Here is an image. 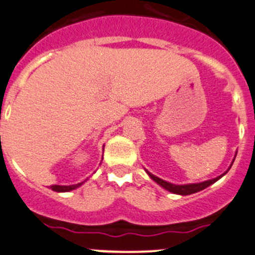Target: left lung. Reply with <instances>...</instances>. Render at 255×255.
I'll list each match as a JSON object with an SVG mask.
<instances>
[{"instance_id": "1", "label": "left lung", "mask_w": 255, "mask_h": 255, "mask_svg": "<svg viewBox=\"0 0 255 255\" xmlns=\"http://www.w3.org/2000/svg\"><path fill=\"white\" fill-rule=\"evenodd\" d=\"M231 167H232V165L229 166V168H231ZM229 168H228V170H229ZM228 170H227L226 172L223 173V175L218 176V177L213 178V180H208V181H205V182H200V183H190V185H173V183L166 182V181L161 180V178H158L157 176L152 175V173H150L148 171H146V172H147V175L150 176L151 180L155 181L156 183H158V185H160L162 188H165V190L170 191V192H172V193H176V195L186 196V195H192V193L200 192V191L207 188L208 186L213 185L216 181H218L219 178L223 177V176L226 175L227 172H228Z\"/></svg>"}]
</instances>
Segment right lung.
<instances>
[{
	"label": "right lung",
	"mask_w": 255,
	"mask_h": 255,
	"mask_svg": "<svg viewBox=\"0 0 255 255\" xmlns=\"http://www.w3.org/2000/svg\"><path fill=\"white\" fill-rule=\"evenodd\" d=\"M87 181V180H85ZM84 181V182H85ZM84 182H80V183H77V185H70V186H59V185H53L50 186V188H52L53 191H55V192H69V191H73L75 190V188H78L79 186H82Z\"/></svg>",
	"instance_id": "add662e5"
}]
</instances>
